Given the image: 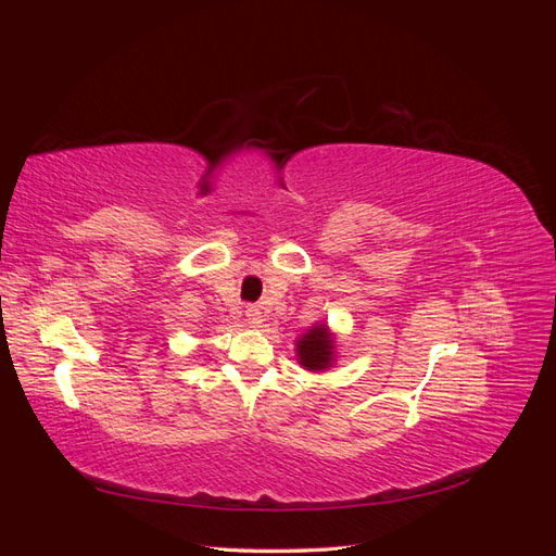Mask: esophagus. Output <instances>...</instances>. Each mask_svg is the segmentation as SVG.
<instances>
[{
	"instance_id": "esophagus-1",
	"label": "esophagus",
	"mask_w": 556,
	"mask_h": 556,
	"mask_svg": "<svg viewBox=\"0 0 556 556\" xmlns=\"http://www.w3.org/2000/svg\"><path fill=\"white\" fill-rule=\"evenodd\" d=\"M245 319H248V325L250 327H262V323H264V315L260 313V308H248L245 311Z\"/></svg>"
}]
</instances>
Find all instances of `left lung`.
I'll use <instances>...</instances> for the list:
<instances>
[{
  "mask_svg": "<svg viewBox=\"0 0 556 556\" xmlns=\"http://www.w3.org/2000/svg\"><path fill=\"white\" fill-rule=\"evenodd\" d=\"M296 362L306 371H329L336 364V333L327 323L313 325L296 339Z\"/></svg>",
  "mask_w": 556,
  "mask_h": 556,
  "instance_id": "1",
  "label": "left lung"
}]
</instances>
